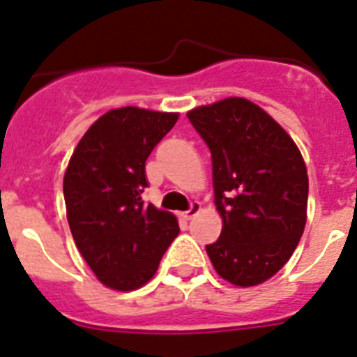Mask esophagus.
I'll return each instance as SVG.
<instances>
[{"instance_id":"obj_1","label":"esophagus","mask_w":357,"mask_h":357,"mask_svg":"<svg viewBox=\"0 0 357 357\" xmlns=\"http://www.w3.org/2000/svg\"><path fill=\"white\" fill-rule=\"evenodd\" d=\"M199 210H201V204H199L197 201H194V202H192V204H190V208H188V210L183 211L181 217L185 218V220H190V218L194 217V215L199 213Z\"/></svg>"}]
</instances>
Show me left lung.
<instances>
[{"mask_svg": "<svg viewBox=\"0 0 357 357\" xmlns=\"http://www.w3.org/2000/svg\"><path fill=\"white\" fill-rule=\"evenodd\" d=\"M206 142L222 233L206 252L220 278L255 287L294 255L306 226L307 172L290 135L243 98L186 114Z\"/></svg>", "mask_w": 357, "mask_h": 357, "instance_id": "obj_1", "label": "left lung"}]
</instances>
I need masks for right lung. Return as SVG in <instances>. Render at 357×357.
Returning <instances> with one entry per match:
<instances>
[{
    "mask_svg": "<svg viewBox=\"0 0 357 357\" xmlns=\"http://www.w3.org/2000/svg\"><path fill=\"white\" fill-rule=\"evenodd\" d=\"M176 121L178 114L135 107L107 112L83 135L67 165L70 233L108 288L130 291L146 284L178 236L174 215L142 201L147 156Z\"/></svg>",
    "mask_w": 357,
    "mask_h": 357,
    "instance_id": "obj_1",
    "label": "right lung"
}]
</instances>
